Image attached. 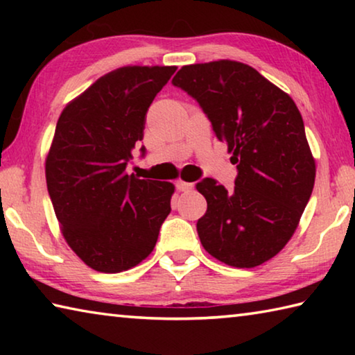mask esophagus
I'll use <instances>...</instances> for the list:
<instances>
[{"label":"esophagus","mask_w":355,"mask_h":355,"mask_svg":"<svg viewBox=\"0 0 355 355\" xmlns=\"http://www.w3.org/2000/svg\"><path fill=\"white\" fill-rule=\"evenodd\" d=\"M177 189L182 191V192H189V191L194 189V183H188V182H183V180H178Z\"/></svg>","instance_id":"esophagus-1"}]
</instances>
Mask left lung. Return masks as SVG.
<instances>
[{
	"label": "left lung",
	"mask_w": 355,
	"mask_h": 355,
	"mask_svg": "<svg viewBox=\"0 0 355 355\" xmlns=\"http://www.w3.org/2000/svg\"><path fill=\"white\" fill-rule=\"evenodd\" d=\"M172 83L199 101L238 167L233 191L214 178L196 184L207 199L203 249L228 266H260L290 241L313 191L302 116L286 92L230 59L183 65Z\"/></svg>",
	"instance_id": "left-lung-1"
}]
</instances>
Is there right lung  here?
<instances>
[{
	"label": "right lung",
	"instance_id": "add662e5",
	"mask_svg": "<svg viewBox=\"0 0 355 355\" xmlns=\"http://www.w3.org/2000/svg\"><path fill=\"white\" fill-rule=\"evenodd\" d=\"M175 65H125L100 76L59 116L45 159L48 194L70 249L98 272L152 254L175 186L128 175L146 114ZM142 153L146 148H141Z\"/></svg>",
	"mask_w": 355,
	"mask_h": 355
}]
</instances>
